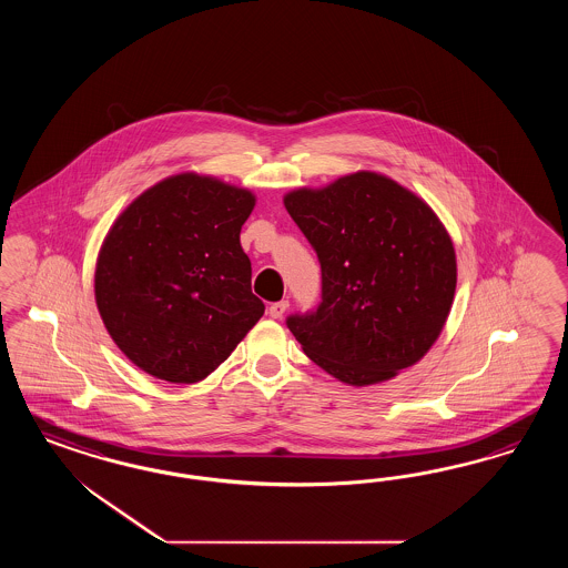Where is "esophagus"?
<instances>
[{"label": "esophagus", "mask_w": 568, "mask_h": 568, "mask_svg": "<svg viewBox=\"0 0 568 568\" xmlns=\"http://www.w3.org/2000/svg\"><path fill=\"white\" fill-rule=\"evenodd\" d=\"M290 308V302L287 300H281V302H275V304H271V308H268V314H271V318H281L285 312Z\"/></svg>", "instance_id": "34e87169"}]
</instances>
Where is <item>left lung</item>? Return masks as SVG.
<instances>
[{"label":"left lung","mask_w":568,"mask_h":568,"mask_svg":"<svg viewBox=\"0 0 568 568\" xmlns=\"http://www.w3.org/2000/svg\"><path fill=\"white\" fill-rule=\"evenodd\" d=\"M283 204L323 271L321 306L287 321L310 361L352 387L423 361L458 281L454 241L435 210L375 171L287 191Z\"/></svg>","instance_id":"8db88e82"}]
</instances>
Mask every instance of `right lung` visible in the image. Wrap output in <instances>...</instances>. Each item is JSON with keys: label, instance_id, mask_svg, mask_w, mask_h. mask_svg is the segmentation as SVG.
<instances>
[{"label": "right lung", "instance_id": "obj_1", "mask_svg": "<svg viewBox=\"0 0 568 568\" xmlns=\"http://www.w3.org/2000/svg\"><path fill=\"white\" fill-rule=\"evenodd\" d=\"M256 195L212 174L179 172L122 210L95 260L103 327L143 373L197 383L264 314L241 226Z\"/></svg>", "mask_w": 568, "mask_h": 568}]
</instances>
